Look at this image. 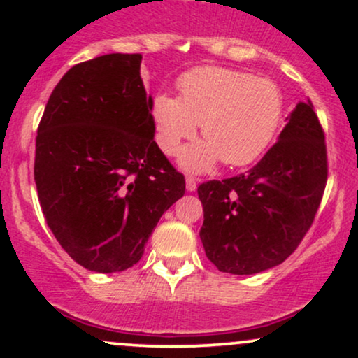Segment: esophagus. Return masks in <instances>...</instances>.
Instances as JSON below:
<instances>
[{
	"label": "esophagus",
	"mask_w": 358,
	"mask_h": 358,
	"mask_svg": "<svg viewBox=\"0 0 358 358\" xmlns=\"http://www.w3.org/2000/svg\"><path fill=\"white\" fill-rule=\"evenodd\" d=\"M187 190L195 192L196 190V178L195 176H187Z\"/></svg>",
	"instance_id": "esophagus-1"
}]
</instances>
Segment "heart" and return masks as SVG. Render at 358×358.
<instances>
[{"mask_svg":"<svg viewBox=\"0 0 358 358\" xmlns=\"http://www.w3.org/2000/svg\"><path fill=\"white\" fill-rule=\"evenodd\" d=\"M178 99L159 92L151 99L158 146L176 155L200 124L205 143L183 153L185 168L202 171L217 159L241 166L254 162L276 134L285 109L273 80L225 67H196L176 80Z\"/></svg>","mask_w":358,"mask_h":358,"instance_id":"b5f03b06","label":"heart"}]
</instances>
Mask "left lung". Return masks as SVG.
<instances>
[{
    "instance_id": "left-lung-1",
    "label": "left lung",
    "mask_w": 358,
    "mask_h": 358,
    "mask_svg": "<svg viewBox=\"0 0 358 358\" xmlns=\"http://www.w3.org/2000/svg\"><path fill=\"white\" fill-rule=\"evenodd\" d=\"M328 178L327 143L313 104L299 102L278 143L245 173L199 187L205 254L222 273L281 264L310 231Z\"/></svg>"
}]
</instances>
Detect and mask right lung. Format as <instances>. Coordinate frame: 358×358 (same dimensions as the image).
Listing matches in <instances>:
<instances>
[{
  "label": "right lung",
  "mask_w": 358,
  "mask_h": 358,
  "mask_svg": "<svg viewBox=\"0 0 358 358\" xmlns=\"http://www.w3.org/2000/svg\"><path fill=\"white\" fill-rule=\"evenodd\" d=\"M141 53L80 62L62 77L36 131L34 176L48 227L77 264L126 271L141 259L185 176L159 150Z\"/></svg>",
  "instance_id": "right-lung-1"
}]
</instances>
